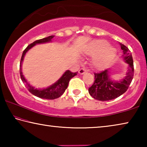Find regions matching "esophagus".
Masks as SVG:
<instances>
[{
  "label": "esophagus",
  "instance_id": "obj_1",
  "mask_svg": "<svg viewBox=\"0 0 147 147\" xmlns=\"http://www.w3.org/2000/svg\"><path fill=\"white\" fill-rule=\"evenodd\" d=\"M86 71H86V69H84V68H81V69H80V70H79L78 73H79V74H83L85 73Z\"/></svg>",
  "mask_w": 147,
  "mask_h": 147
}]
</instances>
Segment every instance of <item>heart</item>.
Listing matches in <instances>:
<instances>
[{
  "label": "heart",
  "instance_id": "b5f03b06",
  "mask_svg": "<svg viewBox=\"0 0 147 147\" xmlns=\"http://www.w3.org/2000/svg\"><path fill=\"white\" fill-rule=\"evenodd\" d=\"M88 56L95 55L92 64L95 69L102 70L108 67L115 56V50L108 47V43L104 40H96L89 45L86 51Z\"/></svg>",
  "mask_w": 147,
  "mask_h": 147
}]
</instances>
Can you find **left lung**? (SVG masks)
Here are the masks:
<instances>
[{
    "instance_id": "left-lung-1",
    "label": "left lung",
    "mask_w": 147,
    "mask_h": 147,
    "mask_svg": "<svg viewBox=\"0 0 147 147\" xmlns=\"http://www.w3.org/2000/svg\"><path fill=\"white\" fill-rule=\"evenodd\" d=\"M123 52V58L128 63V72L126 76L120 82H113L109 79L108 70L94 73V81L90 88L89 93L91 96L98 100L107 101L115 99L125 93L134 78V67L131 54L127 47L120 44Z\"/></svg>"
}]
</instances>
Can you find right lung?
Returning a JSON list of instances; mask_svg holds the SVG:
<instances>
[{"instance_id":"1","label":"right lung","mask_w":147,"mask_h":147,"mask_svg":"<svg viewBox=\"0 0 147 147\" xmlns=\"http://www.w3.org/2000/svg\"><path fill=\"white\" fill-rule=\"evenodd\" d=\"M54 37V36H51L47 37V38H45L41 39H38V40L35 41L33 43L30 44L29 45L24 49L23 51V54H22L21 61H20V67H19V71H20V76H21V78L23 81V82L26 86V88L30 92V93L34 94V95L38 96L41 98L44 99H49V100H53V99H56L57 98H59V96L63 94V93L65 91V89L67 88L68 84L70 80L76 76L78 72L76 73H73L70 71H67L65 72V73L63 74L60 78H59L58 81L56 82L55 84H54L53 86L49 87L46 89H35L34 87L30 85L26 81V80L24 78V76L23 75V73H22L21 69V65L22 62H23V58L24 55L26 53V52L30 49L32 47H34L36 44L38 43H47V42L51 41V39Z\"/></svg>"}]
</instances>
